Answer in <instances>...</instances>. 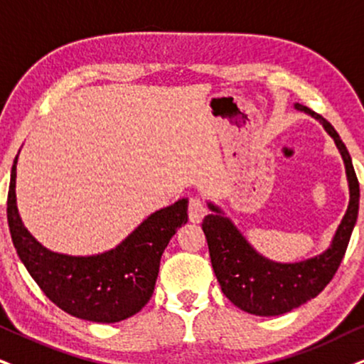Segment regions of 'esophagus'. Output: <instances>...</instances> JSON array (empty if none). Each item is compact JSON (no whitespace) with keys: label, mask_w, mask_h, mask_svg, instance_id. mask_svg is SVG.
I'll return each mask as SVG.
<instances>
[{"label":"esophagus","mask_w":364,"mask_h":364,"mask_svg":"<svg viewBox=\"0 0 364 364\" xmlns=\"http://www.w3.org/2000/svg\"><path fill=\"white\" fill-rule=\"evenodd\" d=\"M188 215H190L191 223H200L206 215V206L200 198H191L190 200V208H188Z\"/></svg>","instance_id":"esophagus-1"}]
</instances>
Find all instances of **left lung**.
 I'll return each mask as SVG.
<instances>
[{
	"instance_id": "1",
	"label": "left lung",
	"mask_w": 364,
	"mask_h": 364,
	"mask_svg": "<svg viewBox=\"0 0 364 364\" xmlns=\"http://www.w3.org/2000/svg\"><path fill=\"white\" fill-rule=\"evenodd\" d=\"M294 109L319 121L324 131L334 139L346 169L349 203L326 250L299 262H275L255 250L218 205L210 200L206 201L211 213L205 216L203 232L208 242L213 272L228 301L255 316L285 314L306 304L323 291L334 277L346 254L360 210V183L341 137L314 110L301 104H294Z\"/></svg>"
}]
</instances>
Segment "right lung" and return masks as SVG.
Returning <instances> with one entry per match:
<instances>
[{
    "instance_id": "add662e5",
    "label": "right lung",
    "mask_w": 364,
    "mask_h": 364,
    "mask_svg": "<svg viewBox=\"0 0 364 364\" xmlns=\"http://www.w3.org/2000/svg\"><path fill=\"white\" fill-rule=\"evenodd\" d=\"M15 156L8 190V225L16 254L53 304L92 323H119L149 302L161 255L178 228L188 222V198L156 210L110 250L92 255L53 252L23 223L16 203Z\"/></svg>"
}]
</instances>
